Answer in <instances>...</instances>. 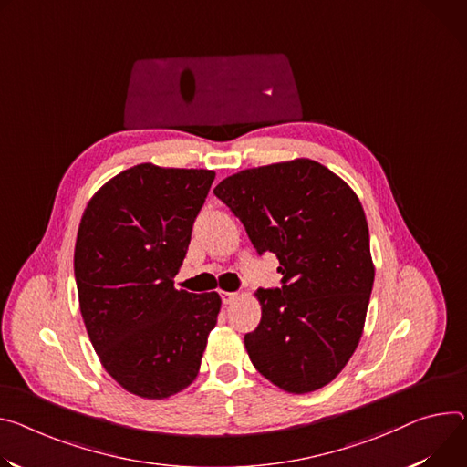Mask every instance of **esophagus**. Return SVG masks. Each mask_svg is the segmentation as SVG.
I'll use <instances>...</instances> for the list:
<instances>
[{"label": "esophagus", "instance_id": "obj_1", "mask_svg": "<svg viewBox=\"0 0 467 467\" xmlns=\"http://www.w3.org/2000/svg\"><path fill=\"white\" fill-rule=\"evenodd\" d=\"M234 300H238V294L236 292H222V302L227 306V304H233Z\"/></svg>", "mask_w": 467, "mask_h": 467}]
</instances>
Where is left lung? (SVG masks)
I'll list each match as a JSON object with an SVG mask.
<instances>
[{"label": "left lung", "mask_w": 467, "mask_h": 467, "mask_svg": "<svg viewBox=\"0 0 467 467\" xmlns=\"http://www.w3.org/2000/svg\"><path fill=\"white\" fill-rule=\"evenodd\" d=\"M214 195L259 255L275 253L281 265L283 286L255 292L261 324L244 337L251 363L288 393L327 386L359 345L374 283L358 195L309 158L244 169Z\"/></svg>", "instance_id": "8db88e82"}]
</instances>
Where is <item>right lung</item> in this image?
Wrapping results in <instances>:
<instances>
[{"instance_id": "1", "label": "right lung", "mask_w": 467, "mask_h": 467, "mask_svg": "<svg viewBox=\"0 0 467 467\" xmlns=\"http://www.w3.org/2000/svg\"><path fill=\"white\" fill-rule=\"evenodd\" d=\"M214 177L140 163L108 181L79 222L74 275L83 324L106 372L141 399L186 389L218 322V292L193 294L173 281Z\"/></svg>"}]
</instances>
